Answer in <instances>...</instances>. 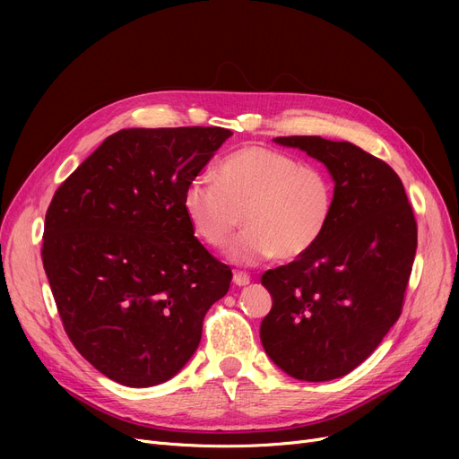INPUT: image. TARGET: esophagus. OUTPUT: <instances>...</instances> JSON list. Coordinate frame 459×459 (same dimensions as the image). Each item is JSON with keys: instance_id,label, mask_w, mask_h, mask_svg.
<instances>
[{"instance_id": "34e87169", "label": "esophagus", "mask_w": 459, "mask_h": 459, "mask_svg": "<svg viewBox=\"0 0 459 459\" xmlns=\"http://www.w3.org/2000/svg\"><path fill=\"white\" fill-rule=\"evenodd\" d=\"M232 281H234V284H236V286H247V284L251 282L249 275H247V273H244V272H236V273L232 275Z\"/></svg>"}]
</instances>
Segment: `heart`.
I'll use <instances>...</instances> for the list:
<instances>
[{
	"label": "heart",
	"mask_w": 459,
	"mask_h": 459,
	"mask_svg": "<svg viewBox=\"0 0 459 459\" xmlns=\"http://www.w3.org/2000/svg\"><path fill=\"white\" fill-rule=\"evenodd\" d=\"M333 208L334 186L324 169L268 147L230 152L217 163L213 182L191 180L182 195L191 230L213 249L230 242L242 213L246 230L229 249L242 266L303 256L320 242Z\"/></svg>",
	"instance_id": "obj_1"
}]
</instances>
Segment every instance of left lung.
<instances>
[{
  "label": "left lung",
  "mask_w": 459,
  "mask_h": 459,
  "mask_svg": "<svg viewBox=\"0 0 459 459\" xmlns=\"http://www.w3.org/2000/svg\"><path fill=\"white\" fill-rule=\"evenodd\" d=\"M273 141L327 167L334 208L315 247L262 275L273 307L260 341L288 376L329 381L368 359L400 318L417 221L400 177L353 143L318 135Z\"/></svg>",
  "instance_id": "1"
}]
</instances>
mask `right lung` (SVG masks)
Wrapping results in <instances>:
<instances>
[{
  "mask_svg": "<svg viewBox=\"0 0 459 459\" xmlns=\"http://www.w3.org/2000/svg\"><path fill=\"white\" fill-rule=\"evenodd\" d=\"M232 135L225 128H128L56 191L42 264L72 344L106 377L152 387L195 353L232 272L182 210L186 186Z\"/></svg>",
  "mask_w": 459,
  "mask_h": 459,
  "instance_id": "right-lung-1",
  "label": "right lung"
}]
</instances>
